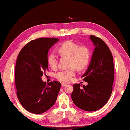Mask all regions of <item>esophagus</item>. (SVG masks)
Here are the masks:
<instances>
[{"mask_svg": "<svg viewBox=\"0 0 130 130\" xmlns=\"http://www.w3.org/2000/svg\"><path fill=\"white\" fill-rule=\"evenodd\" d=\"M61 87H64V86H66L67 85V84L66 83H61Z\"/></svg>", "mask_w": 130, "mask_h": 130, "instance_id": "1", "label": "esophagus"}]
</instances>
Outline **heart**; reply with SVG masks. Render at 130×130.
I'll list each match as a JSON object with an SVG mask.
<instances>
[{
	"instance_id": "1",
	"label": "heart",
	"mask_w": 130,
	"mask_h": 130,
	"mask_svg": "<svg viewBox=\"0 0 130 130\" xmlns=\"http://www.w3.org/2000/svg\"><path fill=\"white\" fill-rule=\"evenodd\" d=\"M58 51L61 56L70 58L69 67L67 70H63L57 72L56 79L64 82H69L72 80L75 74V68L78 70H82L87 67L90 63L91 52L90 49L85 45L80 46L78 44L71 40H67L59 45ZM47 63L52 69L57 67V59L55 55L51 53L47 56Z\"/></svg>"
}]
</instances>
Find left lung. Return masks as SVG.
<instances>
[{
    "mask_svg": "<svg viewBox=\"0 0 130 130\" xmlns=\"http://www.w3.org/2000/svg\"><path fill=\"white\" fill-rule=\"evenodd\" d=\"M90 38L95 48L88 69L82 76L88 85L80 87V84H74L71 98L82 110L95 111L105 105L112 94L114 66L112 55L104 41L94 35Z\"/></svg>",
    "mask_w": 130,
    "mask_h": 130,
    "instance_id": "8db88e82",
    "label": "left lung"
}]
</instances>
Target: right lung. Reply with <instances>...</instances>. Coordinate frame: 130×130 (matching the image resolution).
Masks as SVG:
<instances>
[{
  "label": "right lung",
  "instance_id": "right-lung-1",
  "mask_svg": "<svg viewBox=\"0 0 130 130\" xmlns=\"http://www.w3.org/2000/svg\"><path fill=\"white\" fill-rule=\"evenodd\" d=\"M59 40L41 38L30 41L20 50L15 69L17 95L22 106L29 112L39 114L53 106L61 84L54 80L48 85L41 77L48 70V50Z\"/></svg>",
  "mask_w": 130,
  "mask_h": 130
}]
</instances>
